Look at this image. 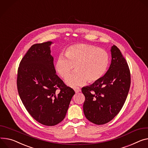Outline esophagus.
<instances>
[{
	"label": "esophagus",
	"instance_id": "1",
	"mask_svg": "<svg viewBox=\"0 0 148 148\" xmlns=\"http://www.w3.org/2000/svg\"><path fill=\"white\" fill-rule=\"evenodd\" d=\"M74 90H75V92L76 93H78V92H79L81 91V89L79 88H74Z\"/></svg>",
	"mask_w": 148,
	"mask_h": 148
}]
</instances>
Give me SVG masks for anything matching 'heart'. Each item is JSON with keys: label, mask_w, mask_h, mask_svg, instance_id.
<instances>
[{"label": "heart", "mask_w": 148, "mask_h": 148, "mask_svg": "<svg viewBox=\"0 0 148 148\" xmlns=\"http://www.w3.org/2000/svg\"><path fill=\"white\" fill-rule=\"evenodd\" d=\"M66 56H58L55 69L61 77L66 78L75 66L77 72L67 77V85L82 86L88 81L96 82L106 73L110 63L108 53L92 45L80 44L72 45L66 51Z\"/></svg>", "instance_id": "1"}]
</instances>
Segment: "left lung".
Wrapping results in <instances>:
<instances>
[{
    "label": "left lung",
    "mask_w": 148,
    "mask_h": 148,
    "mask_svg": "<svg viewBox=\"0 0 148 148\" xmlns=\"http://www.w3.org/2000/svg\"><path fill=\"white\" fill-rule=\"evenodd\" d=\"M111 62L106 74L82 88L85 97L83 110L90 122L101 125L114 118L122 108L130 86L127 63L116 45L111 48Z\"/></svg>",
    "instance_id": "8db88e82"
}]
</instances>
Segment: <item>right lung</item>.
<instances>
[{
  "label": "right lung",
  "instance_id": "obj_1",
  "mask_svg": "<svg viewBox=\"0 0 148 148\" xmlns=\"http://www.w3.org/2000/svg\"><path fill=\"white\" fill-rule=\"evenodd\" d=\"M52 44L32 45L20 62L17 77L18 93L25 108L36 121L49 126L64 119L75 94L56 74Z\"/></svg>",
  "mask_w": 148,
  "mask_h": 148
}]
</instances>
